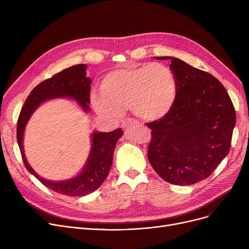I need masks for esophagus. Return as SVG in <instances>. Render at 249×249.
Here are the masks:
<instances>
[{
  "label": "esophagus",
  "instance_id": "34e87169",
  "mask_svg": "<svg viewBox=\"0 0 249 249\" xmlns=\"http://www.w3.org/2000/svg\"><path fill=\"white\" fill-rule=\"evenodd\" d=\"M134 123H135V120H133V119H128V120L124 121L121 126H122L123 129H126V128H128L129 126H131L132 124H134Z\"/></svg>",
  "mask_w": 249,
  "mask_h": 249
}]
</instances>
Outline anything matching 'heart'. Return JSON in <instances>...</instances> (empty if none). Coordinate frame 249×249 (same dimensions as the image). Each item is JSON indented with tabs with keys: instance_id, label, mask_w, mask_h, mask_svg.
Instances as JSON below:
<instances>
[{
	"instance_id": "obj_1",
	"label": "heart",
	"mask_w": 249,
	"mask_h": 249,
	"mask_svg": "<svg viewBox=\"0 0 249 249\" xmlns=\"http://www.w3.org/2000/svg\"><path fill=\"white\" fill-rule=\"evenodd\" d=\"M90 101L96 112L108 119H119L124 109L145 121L167 115L178 98V81L173 71L159 62L126 65L110 71Z\"/></svg>"
}]
</instances>
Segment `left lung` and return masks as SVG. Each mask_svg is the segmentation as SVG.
<instances>
[{
  "instance_id": "8db88e82",
  "label": "left lung",
  "mask_w": 249,
  "mask_h": 249,
  "mask_svg": "<svg viewBox=\"0 0 249 249\" xmlns=\"http://www.w3.org/2000/svg\"><path fill=\"white\" fill-rule=\"evenodd\" d=\"M178 98L151 129L147 156L153 169L173 185L188 186L210 176L228 154L236 114L226 89L215 76L172 56Z\"/></svg>"
}]
</instances>
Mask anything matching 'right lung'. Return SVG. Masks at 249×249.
I'll return each instance as SVG.
<instances>
[{"label":"right lung","mask_w":249,"mask_h":249,"mask_svg":"<svg viewBox=\"0 0 249 249\" xmlns=\"http://www.w3.org/2000/svg\"><path fill=\"white\" fill-rule=\"evenodd\" d=\"M86 64H76L47 78L32 90L26 99L17 122V141L22 160L27 171L48 189L71 197L86 196L96 191L109 175L116 143L122 135L121 128L111 132H94L91 134V148L83 172L68 180L51 181L39 177L26 160L23 149L24 129L33 112L41 103L69 97L74 99L85 111H89L90 78L86 76Z\"/></svg>","instance_id":"obj_1"}]
</instances>
